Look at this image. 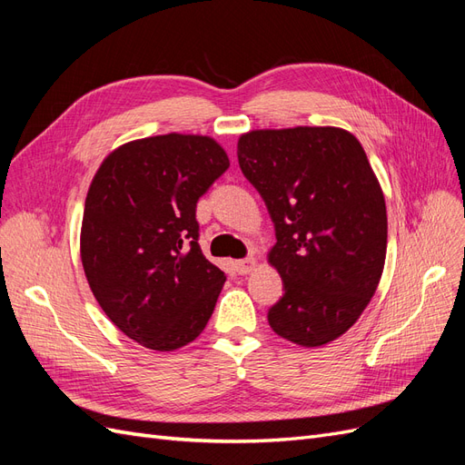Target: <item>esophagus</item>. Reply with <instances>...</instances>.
<instances>
[{
  "label": "esophagus",
  "instance_id": "obj_1",
  "mask_svg": "<svg viewBox=\"0 0 465 465\" xmlns=\"http://www.w3.org/2000/svg\"><path fill=\"white\" fill-rule=\"evenodd\" d=\"M234 267H236V273L238 275H246V273H250V272H254V267H256V258H244V260H238L236 263H234Z\"/></svg>",
  "mask_w": 465,
  "mask_h": 465
}]
</instances>
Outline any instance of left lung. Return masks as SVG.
I'll return each instance as SVG.
<instances>
[{
  "instance_id": "1",
  "label": "left lung",
  "mask_w": 465,
  "mask_h": 465,
  "mask_svg": "<svg viewBox=\"0 0 465 465\" xmlns=\"http://www.w3.org/2000/svg\"><path fill=\"white\" fill-rule=\"evenodd\" d=\"M236 154L275 227L270 262L285 292L267 322L302 347L333 341L371 302L386 260V203L367 153L345 130L304 125L250 132Z\"/></svg>"
}]
</instances>
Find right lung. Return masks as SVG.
I'll list each match as a JSON object with an SVG mask.
<instances>
[{"instance_id":"right-lung-1","label":"right lung","mask_w":465,"mask_h":465,"mask_svg":"<svg viewBox=\"0 0 465 465\" xmlns=\"http://www.w3.org/2000/svg\"><path fill=\"white\" fill-rule=\"evenodd\" d=\"M227 168L211 137L168 134L122 145L94 174L83 270L104 314L134 341L173 351L207 326L227 277L203 256L195 207Z\"/></svg>"}]
</instances>
